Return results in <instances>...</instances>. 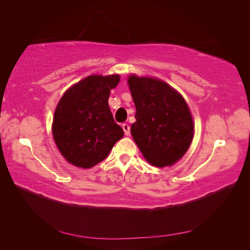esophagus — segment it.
Returning a JSON list of instances; mask_svg holds the SVG:
<instances>
[{"label": "esophagus", "instance_id": "34e87169", "mask_svg": "<svg viewBox=\"0 0 250 250\" xmlns=\"http://www.w3.org/2000/svg\"><path fill=\"white\" fill-rule=\"evenodd\" d=\"M122 128H123L125 135H129L130 134V127H129V125L124 123V124H122Z\"/></svg>", "mask_w": 250, "mask_h": 250}]
</instances>
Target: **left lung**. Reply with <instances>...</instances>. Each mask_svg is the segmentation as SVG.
Masks as SVG:
<instances>
[{
    "mask_svg": "<svg viewBox=\"0 0 250 250\" xmlns=\"http://www.w3.org/2000/svg\"><path fill=\"white\" fill-rule=\"evenodd\" d=\"M127 83L137 109L130 127L134 143L150 165L171 167L186 154L195 133L185 98L155 77L131 74Z\"/></svg>",
    "mask_w": 250,
    "mask_h": 250,
    "instance_id": "left-lung-1",
    "label": "left lung"
}]
</instances>
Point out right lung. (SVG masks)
<instances>
[{
	"instance_id": "obj_1",
	"label": "right lung",
	"mask_w": 250,
	"mask_h": 250,
	"mask_svg": "<svg viewBox=\"0 0 250 250\" xmlns=\"http://www.w3.org/2000/svg\"><path fill=\"white\" fill-rule=\"evenodd\" d=\"M120 75H89L67 88L55 108L52 134L59 152L75 167L90 169L108 155L124 131L111 115L110 90Z\"/></svg>"
}]
</instances>
